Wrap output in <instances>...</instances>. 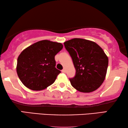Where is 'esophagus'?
<instances>
[{
	"instance_id": "esophagus-1",
	"label": "esophagus",
	"mask_w": 128,
	"mask_h": 128,
	"mask_svg": "<svg viewBox=\"0 0 128 128\" xmlns=\"http://www.w3.org/2000/svg\"><path fill=\"white\" fill-rule=\"evenodd\" d=\"M62 73H66V69H63V70H62Z\"/></svg>"
}]
</instances>
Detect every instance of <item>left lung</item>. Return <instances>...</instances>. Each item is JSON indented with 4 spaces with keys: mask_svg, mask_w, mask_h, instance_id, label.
Masks as SVG:
<instances>
[{
    "mask_svg": "<svg viewBox=\"0 0 128 128\" xmlns=\"http://www.w3.org/2000/svg\"><path fill=\"white\" fill-rule=\"evenodd\" d=\"M76 69L74 78H70L72 86L84 93L94 91L105 80L108 58L96 42L74 38L64 42Z\"/></svg>",
    "mask_w": 128,
    "mask_h": 128,
    "instance_id": "obj_1",
    "label": "left lung"
}]
</instances>
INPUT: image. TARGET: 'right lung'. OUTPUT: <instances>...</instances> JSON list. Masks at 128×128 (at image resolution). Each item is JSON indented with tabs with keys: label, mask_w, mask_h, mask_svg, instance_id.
<instances>
[{
	"label": "right lung",
	"mask_w": 128,
	"mask_h": 128,
	"mask_svg": "<svg viewBox=\"0 0 128 128\" xmlns=\"http://www.w3.org/2000/svg\"><path fill=\"white\" fill-rule=\"evenodd\" d=\"M63 46L44 40L24 50L18 58L16 72L22 83L33 90H41L54 82L61 71L56 69L54 56Z\"/></svg>",
	"instance_id": "1"
}]
</instances>
